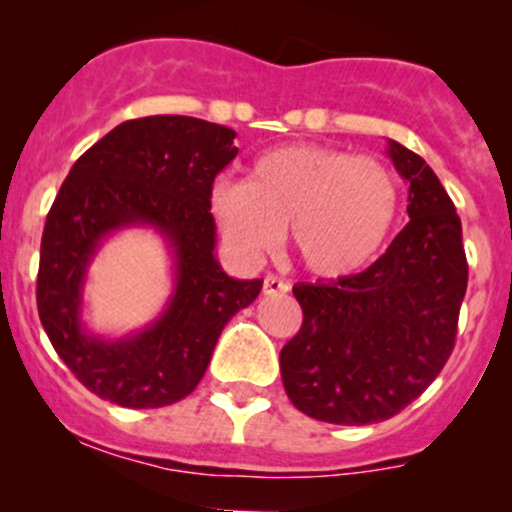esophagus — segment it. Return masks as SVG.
I'll use <instances>...</instances> for the list:
<instances>
[{"instance_id":"obj_1","label":"esophagus","mask_w":512,"mask_h":512,"mask_svg":"<svg viewBox=\"0 0 512 512\" xmlns=\"http://www.w3.org/2000/svg\"><path fill=\"white\" fill-rule=\"evenodd\" d=\"M286 291H289V284L284 279H279V276H267L264 279V296H284Z\"/></svg>"}]
</instances>
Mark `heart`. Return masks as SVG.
<instances>
[{
    "label": "heart",
    "instance_id": "obj_1",
    "mask_svg": "<svg viewBox=\"0 0 512 512\" xmlns=\"http://www.w3.org/2000/svg\"><path fill=\"white\" fill-rule=\"evenodd\" d=\"M211 214L245 257L279 245L289 226L293 255L308 272L339 279L361 272L390 236L399 190L385 163L317 144L272 149L248 182L216 180Z\"/></svg>",
    "mask_w": 512,
    "mask_h": 512
}]
</instances>
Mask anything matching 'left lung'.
Returning a JSON list of instances; mask_svg holds the SVG:
<instances>
[{
	"label": "left lung",
	"mask_w": 512,
	"mask_h": 512,
	"mask_svg": "<svg viewBox=\"0 0 512 512\" xmlns=\"http://www.w3.org/2000/svg\"><path fill=\"white\" fill-rule=\"evenodd\" d=\"M387 156L409 182L407 226L363 272L293 286L303 325L281 349V380L293 407L327 424L399 414L455 346L467 291L460 216L424 158L392 139Z\"/></svg>",
	"instance_id": "obj_1"
}]
</instances>
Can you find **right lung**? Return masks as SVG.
I'll return each instance as SVG.
<instances>
[{
    "label": "right lung",
    "instance_id": "1",
    "mask_svg": "<svg viewBox=\"0 0 512 512\" xmlns=\"http://www.w3.org/2000/svg\"><path fill=\"white\" fill-rule=\"evenodd\" d=\"M236 132L185 115L127 120L69 170L45 221L38 315L67 368L93 395L156 409L190 395L223 327L262 291L216 260L211 185L238 154ZM132 225L154 227L174 257V293L144 331L98 338L80 320L87 267L102 240Z\"/></svg>",
    "mask_w": 512,
    "mask_h": 512
}]
</instances>
